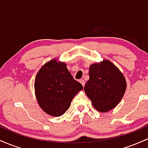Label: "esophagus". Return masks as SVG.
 <instances>
[{"mask_svg":"<svg viewBox=\"0 0 148 148\" xmlns=\"http://www.w3.org/2000/svg\"><path fill=\"white\" fill-rule=\"evenodd\" d=\"M79 82L81 83V84H82L83 86H85V81H84V79H80V80H79Z\"/></svg>","mask_w":148,"mask_h":148,"instance_id":"1","label":"esophagus"}]
</instances>
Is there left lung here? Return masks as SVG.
I'll return each mask as SVG.
<instances>
[{"instance_id": "1", "label": "left lung", "mask_w": 148, "mask_h": 148, "mask_svg": "<svg viewBox=\"0 0 148 148\" xmlns=\"http://www.w3.org/2000/svg\"><path fill=\"white\" fill-rule=\"evenodd\" d=\"M90 79L84 90L93 106L99 112H107L120 102L126 90V81L123 74L110 61L90 65Z\"/></svg>"}]
</instances>
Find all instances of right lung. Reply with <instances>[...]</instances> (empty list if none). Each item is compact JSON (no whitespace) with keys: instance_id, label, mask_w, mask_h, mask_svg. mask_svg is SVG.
Wrapping results in <instances>:
<instances>
[{"instance_id":"right-lung-1","label":"right lung","mask_w":148,"mask_h":148,"mask_svg":"<svg viewBox=\"0 0 148 148\" xmlns=\"http://www.w3.org/2000/svg\"><path fill=\"white\" fill-rule=\"evenodd\" d=\"M35 95L44 111L58 117L68 110L71 101L83 86L74 79L66 64L56 60L46 63L37 73L35 81Z\"/></svg>"}]
</instances>
